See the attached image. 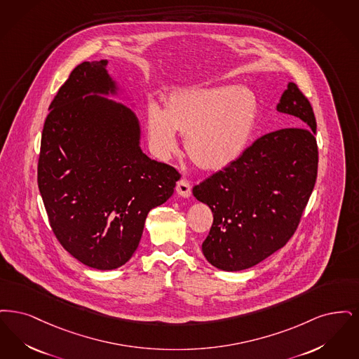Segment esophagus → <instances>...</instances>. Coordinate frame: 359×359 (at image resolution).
<instances>
[{"label":"esophagus","instance_id":"obj_1","mask_svg":"<svg viewBox=\"0 0 359 359\" xmlns=\"http://www.w3.org/2000/svg\"><path fill=\"white\" fill-rule=\"evenodd\" d=\"M177 193L180 194V196H182V197H190V194H191V187H190V184H189V181L185 180V178H182V180H180L178 182H177Z\"/></svg>","mask_w":359,"mask_h":359}]
</instances>
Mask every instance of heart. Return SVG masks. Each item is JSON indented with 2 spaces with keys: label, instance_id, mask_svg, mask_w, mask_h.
Masks as SVG:
<instances>
[{
  "label": "heart",
  "instance_id": "obj_1",
  "mask_svg": "<svg viewBox=\"0 0 359 359\" xmlns=\"http://www.w3.org/2000/svg\"><path fill=\"white\" fill-rule=\"evenodd\" d=\"M257 109V97L247 87L181 91L168 99L163 111L149 107L147 134L159 156H170L177 150L175 131L185 133L190 158L205 169H221L245 149Z\"/></svg>",
  "mask_w": 359,
  "mask_h": 359
}]
</instances>
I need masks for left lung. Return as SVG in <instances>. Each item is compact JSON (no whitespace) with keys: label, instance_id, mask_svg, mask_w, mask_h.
<instances>
[{"label":"left lung","instance_id":"8db88e82","mask_svg":"<svg viewBox=\"0 0 359 359\" xmlns=\"http://www.w3.org/2000/svg\"><path fill=\"white\" fill-rule=\"evenodd\" d=\"M278 111L302 127L265 134L193 187L194 197L213 213L203 252L219 269H247L283 248L297 232L315 187L318 144L311 103L295 83H288Z\"/></svg>","mask_w":359,"mask_h":359}]
</instances>
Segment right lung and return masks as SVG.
I'll list each match as a JSON object with an SVG mask.
<instances>
[{"mask_svg": "<svg viewBox=\"0 0 359 359\" xmlns=\"http://www.w3.org/2000/svg\"><path fill=\"white\" fill-rule=\"evenodd\" d=\"M107 60L84 62L53 97L37 165L52 232L83 264L114 269L140 245L149 212L181 174L142 153L131 109L96 94L115 91Z\"/></svg>", "mask_w": 359, "mask_h": 359, "instance_id": "obj_1", "label": "right lung"}]
</instances>
